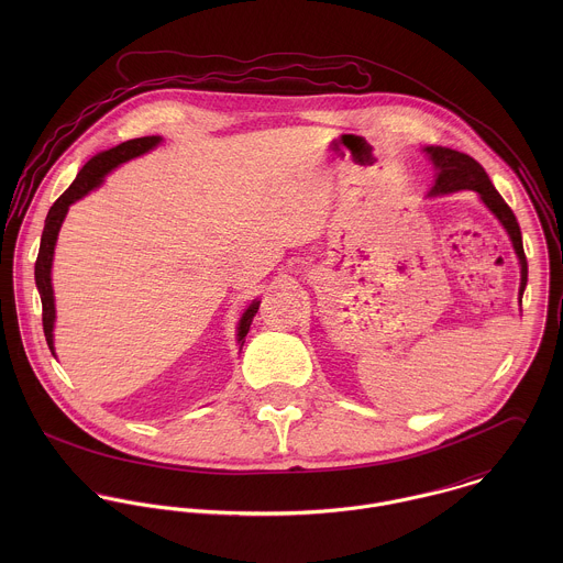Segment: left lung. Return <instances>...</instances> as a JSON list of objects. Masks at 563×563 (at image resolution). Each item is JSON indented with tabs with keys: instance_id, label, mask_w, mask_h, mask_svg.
Returning <instances> with one entry per match:
<instances>
[{
	"instance_id": "8db88e82",
	"label": "left lung",
	"mask_w": 563,
	"mask_h": 563,
	"mask_svg": "<svg viewBox=\"0 0 563 563\" xmlns=\"http://www.w3.org/2000/svg\"><path fill=\"white\" fill-rule=\"evenodd\" d=\"M427 154L438 168L435 186L431 188V195H446L455 190H475L482 195L483 203L496 214V219L507 230L509 239L514 242L516 255L520 260V299L527 286V255L522 249V234L520 225L511 212V208L505 203V199L498 195L494 184L489 181L485 168L479 162L466 154H460L455 150L446 147H427Z\"/></svg>"
}]
</instances>
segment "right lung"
<instances>
[{"label":"right lung","mask_w":563,"mask_h":563,"mask_svg":"<svg viewBox=\"0 0 563 563\" xmlns=\"http://www.w3.org/2000/svg\"><path fill=\"white\" fill-rule=\"evenodd\" d=\"M158 143H161V136H143V139L121 143L119 147H112V150L90 158L81 166L74 184L49 208V214L45 219V230H43V236H41L38 257H36V264H34V279H36V288H38L41 301H43V329H45V338H47V344H49L52 353H54V333L52 331H54V319H56L54 290H52V260H54V246H56V239H58V230L65 221V214H67L69 206L81 199L86 192H90L92 188H97L114 166L150 152ZM257 308H260V301H253L249 306V310L242 314L241 324H239L241 346L244 344V335L249 331V324L253 321Z\"/></svg>","instance_id":"add662e5"}]
</instances>
